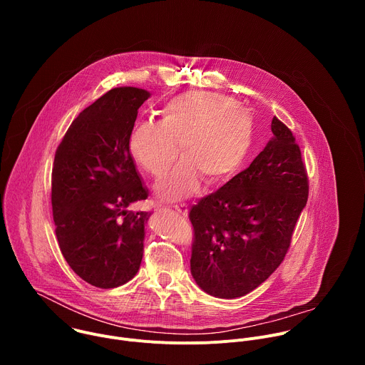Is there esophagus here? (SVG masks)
Instances as JSON below:
<instances>
[{"label":"esophagus","mask_w":365,"mask_h":365,"mask_svg":"<svg viewBox=\"0 0 365 365\" xmlns=\"http://www.w3.org/2000/svg\"><path fill=\"white\" fill-rule=\"evenodd\" d=\"M173 207H175V211H176L178 214H180V215H183V217L187 215V206H186L185 203H176V205H173Z\"/></svg>","instance_id":"esophagus-1"}]
</instances>
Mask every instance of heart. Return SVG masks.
I'll return each mask as SVG.
<instances>
[{"instance_id":"1","label":"heart","mask_w":365,"mask_h":365,"mask_svg":"<svg viewBox=\"0 0 365 365\" xmlns=\"http://www.w3.org/2000/svg\"><path fill=\"white\" fill-rule=\"evenodd\" d=\"M252 123L238 103L224 95L187 92L168 101L158 125L138 123L130 133L128 151L151 178H165L178 159L183 162L158 186L160 197L178 200L192 195L199 178L218 185L241 166L251 141Z\"/></svg>"}]
</instances>
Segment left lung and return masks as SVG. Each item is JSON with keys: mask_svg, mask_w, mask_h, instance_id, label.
<instances>
[{"mask_svg": "<svg viewBox=\"0 0 365 365\" xmlns=\"http://www.w3.org/2000/svg\"><path fill=\"white\" fill-rule=\"evenodd\" d=\"M273 140L252 163L189 211L190 272L202 290L244 296L284 259L309 196V178L292 130L272 121Z\"/></svg>", "mask_w": 365, "mask_h": 365, "instance_id": "8db88e82", "label": "left lung"}]
</instances>
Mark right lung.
Segmentation results:
<instances>
[{"mask_svg":"<svg viewBox=\"0 0 365 365\" xmlns=\"http://www.w3.org/2000/svg\"><path fill=\"white\" fill-rule=\"evenodd\" d=\"M144 89L114 88L85 108L58 145L51 210L71 269L99 289L125 284L140 269L150 214L127 211L148 196L128 151Z\"/></svg>","mask_w":365,"mask_h":365,"instance_id":"right-lung-1","label":"right lung"}]
</instances>
